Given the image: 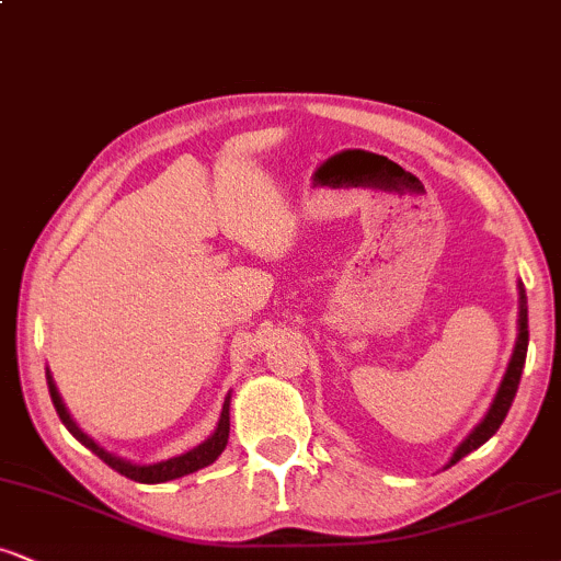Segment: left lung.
Masks as SVG:
<instances>
[{
    "mask_svg": "<svg viewBox=\"0 0 561 561\" xmlns=\"http://www.w3.org/2000/svg\"><path fill=\"white\" fill-rule=\"evenodd\" d=\"M519 289V319H517V343H514V353L512 358H508V366H506V375L501 379V388L495 392L491 409H488L485 420H482L478 427L472 430V433L467 435V440L461 443L459 448L454 450V456H450V461L446 467H454L456 461L465 459L467 454H472L474 448H480L482 443L491 440L495 435V430L501 427V422L506 420L508 409H512V401L514 396H517V388H519V377H523V369H525V356H527V337H530V332H527V295H525V285L519 282L517 285Z\"/></svg>",
    "mask_w": 561,
    "mask_h": 561,
    "instance_id": "1",
    "label": "left lung"
}]
</instances>
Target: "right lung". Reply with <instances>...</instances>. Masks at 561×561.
Segmentation results:
<instances>
[{
  "label": "right lung",
  "mask_w": 561,
  "mask_h": 561,
  "mask_svg": "<svg viewBox=\"0 0 561 561\" xmlns=\"http://www.w3.org/2000/svg\"><path fill=\"white\" fill-rule=\"evenodd\" d=\"M47 385H49V396H53L57 416H60V422L66 424L68 433L73 435L76 440L81 443V446H87L89 450H92V454L100 456V459L105 461L107 467L115 469V472L124 474V478L134 480V482L156 485V482H169V480L184 478V474H192V472H197V469L214 465L218 456H221V450L227 448V440H229V396H227V401H224L221 420H218L214 435H210L208 440H203V443H199V446H195L192 450H186V454H182V456H173V459L158 461V465H134V461L121 459V456H115V454H111V450L102 448L100 443H94L92 437L83 433L79 424L73 422V416L68 414L66 403H62L60 392H57V385H55L53 375H49V369H47Z\"/></svg>",
  "instance_id": "add662e5"
}]
</instances>
